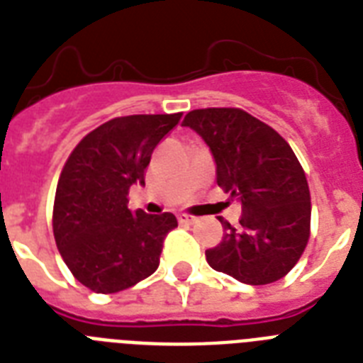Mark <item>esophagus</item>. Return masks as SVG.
Instances as JSON below:
<instances>
[{
	"label": "esophagus",
	"mask_w": 363,
	"mask_h": 363,
	"mask_svg": "<svg viewBox=\"0 0 363 363\" xmlns=\"http://www.w3.org/2000/svg\"><path fill=\"white\" fill-rule=\"evenodd\" d=\"M179 223H184V225H194L197 221L196 216H188V214H179Z\"/></svg>",
	"instance_id": "obj_1"
}]
</instances>
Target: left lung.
Masks as SVG:
<instances>
[{
    "mask_svg": "<svg viewBox=\"0 0 363 363\" xmlns=\"http://www.w3.org/2000/svg\"><path fill=\"white\" fill-rule=\"evenodd\" d=\"M182 125L205 140L216 181L242 205L240 227L219 218L223 240L205 252L210 267L252 286L288 275L308 243L312 214L308 182L294 149L242 108L191 111Z\"/></svg>",
    "mask_w": 363,
    "mask_h": 363,
    "instance_id": "1",
    "label": "left lung"
}]
</instances>
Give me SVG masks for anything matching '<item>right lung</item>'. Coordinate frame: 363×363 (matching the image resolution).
Instances as JSON below:
<instances>
[{"label": "right lung", "mask_w": 363, "mask_h": 363, "mask_svg": "<svg viewBox=\"0 0 363 363\" xmlns=\"http://www.w3.org/2000/svg\"><path fill=\"white\" fill-rule=\"evenodd\" d=\"M181 116L114 118L88 133L64 164L53 205L55 242L73 277L96 294L127 290L160 264L177 218L130 212L127 196L133 184H145L153 149Z\"/></svg>", "instance_id": "right-lung-1"}]
</instances>
